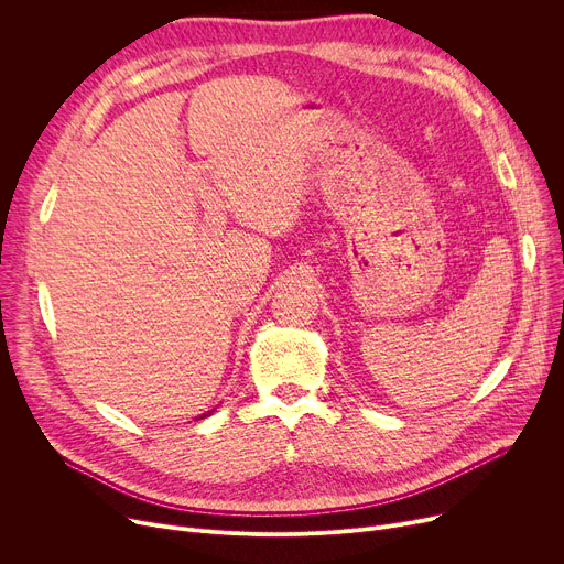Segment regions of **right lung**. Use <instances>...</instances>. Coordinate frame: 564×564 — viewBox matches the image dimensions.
I'll use <instances>...</instances> for the list:
<instances>
[{
    "mask_svg": "<svg viewBox=\"0 0 564 564\" xmlns=\"http://www.w3.org/2000/svg\"><path fill=\"white\" fill-rule=\"evenodd\" d=\"M205 416H207V413H203V416H200V419H205Z\"/></svg>",
    "mask_w": 564,
    "mask_h": 564,
    "instance_id": "add662e5",
    "label": "right lung"
}]
</instances>
